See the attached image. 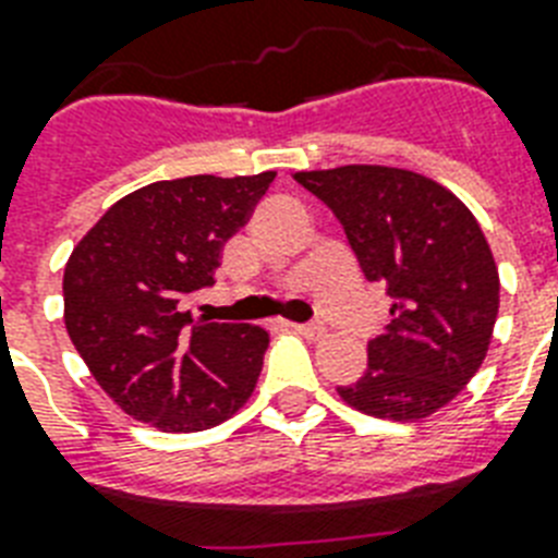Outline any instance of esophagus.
<instances>
[{
    "label": "esophagus",
    "instance_id": "1",
    "mask_svg": "<svg viewBox=\"0 0 558 558\" xmlns=\"http://www.w3.org/2000/svg\"><path fill=\"white\" fill-rule=\"evenodd\" d=\"M289 327H292V330L295 332H301V336H304V339H322L324 332V324H318V322H313V324H289Z\"/></svg>",
    "mask_w": 558,
    "mask_h": 558
}]
</instances>
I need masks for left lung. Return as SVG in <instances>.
Returning a JSON list of instances; mask_svg holds the SVG:
<instances>
[{"label":"left lung","mask_w":558,"mask_h":558,"mask_svg":"<svg viewBox=\"0 0 558 558\" xmlns=\"http://www.w3.org/2000/svg\"><path fill=\"white\" fill-rule=\"evenodd\" d=\"M348 234L367 280L388 287L390 318L367 341V371L339 397L411 423L440 411L484 362L498 318V269L472 210L411 170L344 165L295 173Z\"/></svg>","instance_id":"1"}]
</instances>
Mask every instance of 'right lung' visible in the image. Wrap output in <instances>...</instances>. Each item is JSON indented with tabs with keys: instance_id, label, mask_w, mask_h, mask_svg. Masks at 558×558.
Here are the masks:
<instances>
[{
	"instance_id": "obj_1",
	"label": "right lung",
	"mask_w": 558,
	"mask_h": 558,
	"mask_svg": "<svg viewBox=\"0 0 558 558\" xmlns=\"http://www.w3.org/2000/svg\"><path fill=\"white\" fill-rule=\"evenodd\" d=\"M275 173L153 182L118 199L65 263L69 339L121 411L161 432H202L243 408L269 332L193 322L182 298L214 287L228 236Z\"/></svg>"
}]
</instances>
